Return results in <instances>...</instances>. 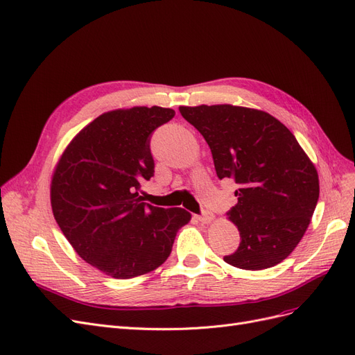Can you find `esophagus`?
I'll use <instances>...</instances> for the list:
<instances>
[{"label":"esophagus","instance_id":"obj_1","mask_svg":"<svg viewBox=\"0 0 355 355\" xmlns=\"http://www.w3.org/2000/svg\"><path fill=\"white\" fill-rule=\"evenodd\" d=\"M213 219H214V216H213V214H211L210 211H204V213L201 214V216H198V220H200L201 223H210Z\"/></svg>","mask_w":355,"mask_h":355}]
</instances>
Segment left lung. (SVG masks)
I'll use <instances>...</instances> for the list:
<instances>
[{
	"instance_id": "8db88e82",
	"label": "left lung",
	"mask_w": 355,
	"mask_h": 355,
	"mask_svg": "<svg viewBox=\"0 0 355 355\" xmlns=\"http://www.w3.org/2000/svg\"><path fill=\"white\" fill-rule=\"evenodd\" d=\"M210 146L219 179L239 185L228 219L240 245L223 261L259 271L284 261L315 210L317 168L288 128L265 111L234 105L179 106Z\"/></svg>"
}]
</instances>
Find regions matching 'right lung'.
I'll return each instance as SVG.
<instances>
[{"instance_id":"obj_1","label":"right lung","mask_w":355,"mask_h":355,"mask_svg":"<svg viewBox=\"0 0 355 355\" xmlns=\"http://www.w3.org/2000/svg\"><path fill=\"white\" fill-rule=\"evenodd\" d=\"M173 116L161 106L105 112L72 139L53 171L59 228L80 257L118 280L163 265L191 220L189 211L151 206L137 192L154 176L149 137Z\"/></svg>"}]
</instances>
